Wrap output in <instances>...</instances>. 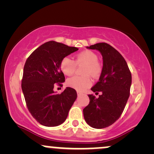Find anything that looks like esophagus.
I'll use <instances>...</instances> for the list:
<instances>
[{"instance_id": "obj_1", "label": "esophagus", "mask_w": 154, "mask_h": 154, "mask_svg": "<svg viewBox=\"0 0 154 154\" xmlns=\"http://www.w3.org/2000/svg\"><path fill=\"white\" fill-rule=\"evenodd\" d=\"M82 95V93H80V92L77 91V95H78V96H80V95Z\"/></svg>"}]
</instances>
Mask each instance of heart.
<instances>
[{
  "instance_id": "b5f03b06",
  "label": "heart",
  "mask_w": 154,
  "mask_h": 154,
  "mask_svg": "<svg viewBox=\"0 0 154 154\" xmlns=\"http://www.w3.org/2000/svg\"><path fill=\"white\" fill-rule=\"evenodd\" d=\"M97 54L90 50L83 51L76 56L75 61L69 57L61 60L60 68L66 76H71L75 73L77 65L85 64L82 68L83 76H74L67 80V85L69 87L79 91H83L89 88L92 84L91 77L96 78L102 71L101 64L98 62Z\"/></svg>"
}]
</instances>
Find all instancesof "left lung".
<instances>
[{
    "label": "left lung",
    "mask_w": 154,
    "mask_h": 154,
    "mask_svg": "<svg viewBox=\"0 0 154 154\" xmlns=\"http://www.w3.org/2000/svg\"><path fill=\"white\" fill-rule=\"evenodd\" d=\"M87 48L97 50L103 57L99 81L91 88L101 95H88L90 103L83 109L84 118L93 128L102 129L114 124L122 114L130 96L132 75L123 56L110 45L99 43Z\"/></svg>",
    "instance_id": "obj_1"
}]
</instances>
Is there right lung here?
<instances>
[{
  "mask_svg": "<svg viewBox=\"0 0 154 154\" xmlns=\"http://www.w3.org/2000/svg\"><path fill=\"white\" fill-rule=\"evenodd\" d=\"M78 50L76 47L49 41L38 47L26 59L23 71L22 89L32 116L46 127L61 125L77 98V92L66 88L62 93L54 91L56 84L65 81L60 69L61 60Z\"/></svg>",
  "mask_w": 154,
  "mask_h": 154,
  "instance_id": "1",
  "label": "right lung"
}]
</instances>
